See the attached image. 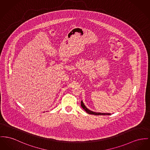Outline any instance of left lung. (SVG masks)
<instances>
[{
  "mask_svg": "<svg viewBox=\"0 0 150 150\" xmlns=\"http://www.w3.org/2000/svg\"><path fill=\"white\" fill-rule=\"evenodd\" d=\"M81 107L83 108V109L86 111V112L89 114H93V115H110V114L109 113H101V112H93L92 111H90V110H89L88 108H86V106L84 105L83 102L81 100Z\"/></svg>",
  "mask_w": 150,
  "mask_h": 150,
  "instance_id": "obj_1",
  "label": "left lung"
}]
</instances>
